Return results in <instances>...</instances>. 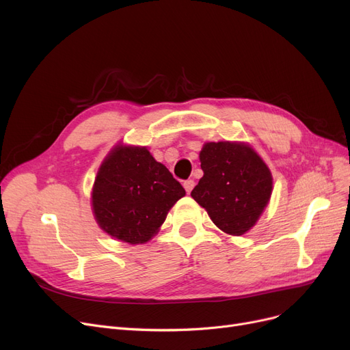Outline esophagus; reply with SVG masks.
I'll return each instance as SVG.
<instances>
[{
  "mask_svg": "<svg viewBox=\"0 0 350 350\" xmlns=\"http://www.w3.org/2000/svg\"><path fill=\"white\" fill-rule=\"evenodd\" d=\"M183 186H185L186 191H187V193H190V191L193 190V187H194V180H186L185 183H183Z\"/></svg>",
  "mask_w": 350,
  "mask_h": 350,
  "instance_id": "esophagus-1",
  "label": "esophagus"
}]
</instances>
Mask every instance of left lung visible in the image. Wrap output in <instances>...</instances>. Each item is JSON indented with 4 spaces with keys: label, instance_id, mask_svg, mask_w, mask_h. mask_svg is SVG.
I'll list each match as a JSON object with an SVG mask.
<instances>
[{
    "label": "left lung",
    "instance_id": "left-lung-1",
    "mask_svg": "<svg viewBox=\"0 0 350 350\" xmlns=\"http://www.w3.org/2000/svg\"><path fill=\"white\" fill-rule=\"evenodd\" d=\"M200 178L191 197L220 230L240 236L260 217L271 194V174L254 150L243 143H206Z\"/></svg>",
    "mask_w": 350,
    "mask_h": 350
}]
</instances>
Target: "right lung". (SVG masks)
Here are the masks:
<instances>
[{"instance_id": "obj_1", "label": "right lung", "mask_w": 350, "mask_h": 350, "mask_svg": "<svg viewBox=\"0 0 350 350\" xmlns=\"http://www.w3.org/2000/svg\"><path fill=\"white\" fill-rule=\"evenodd\" d=\"M185 194L183 186L146 147L117 146L100 167L91 202L105 233L139 245L156 234Z\"/></svg>"}]
</instances>
